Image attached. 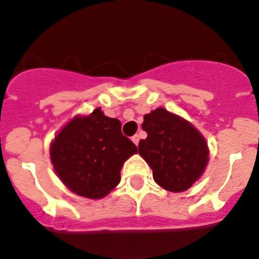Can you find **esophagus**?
Here are the masks:
<instances>
[{"label": "esophagus", "mask_w": 259, "mask_h": 259, "mask_svg": "<svg viewBox=\"0 0 259 259\" xmlns=\"http://www.w3.org/2000/svg\"><path fill=\"white\" fill-rule=\"evenodd\" d=\"M132 141H134L136 145H139V141H140V136H139V135H135V136L132 137Z\"/></svg>", "instance_id": "34e87169"}]
</instances>
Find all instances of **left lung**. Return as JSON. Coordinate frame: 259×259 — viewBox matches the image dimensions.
<instances>
[{"label":"left lung","mask_w":259,"mask_h":259,"mask_svg":"<svg viewBox=\"0 0 259 259\" xmlns=\"http://www.w3.org/2000/svg\"><path fill=\"white\" fill-rule=\"evenodd\" d=\"M141 127L148 137L139 143V153L152 167L155 183L171 192L188 189L209 161L202 135L162 107L146 114Z\"/></svg>","instance_id":"8db88e82"}]
</instances>
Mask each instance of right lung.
I'll use <instances>...</instances> for the list:
<instances>
[{"label":"right lung","instance_id":"add662e5","mask_svg":"<svg viewBox=\"0 0 259 259\" xmlns=\"http://www.w3.org/2000/svg\"><path fill=\"white\" fill-rule=\"evenodd\" d=\"M137 146L122 134V123L98 107L76 116L56 136L50 159L57 175L74 193L102 198L120 182V170Z\"/></svg>","mask_w":259,"mask_h":259}]
</instances>
